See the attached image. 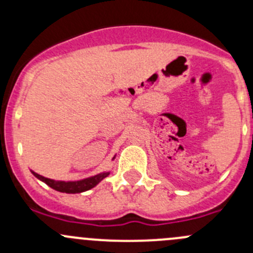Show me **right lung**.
Returning <instances> with one entry per match:
<instances>
[{
	"mask_svg": "<svg viewBox=\"0 0 253 253\" xmlns=\"http://www.w3.org/2000/svg\"><path fill=\"white\" fill-rule=\"evenodd\" d=\"M114 159L115 157L112 158V160ZM30 171H32V174L34 175L35 177L39 178L40 181L46 183V185L50 186L51 188L63 193L85 192V191L95 187L100 181H103L104 178L108 177V176L110 175V171H103L100 172V174H96L94 176H90V177L82 178V180H77V181H56V180H52V178H47V177H44V176L37 174V172L33 171V170H30Z\"/></svg>",
	"mask_w": 253,
	"mask_h": 253,
	"instance_id": "add662e5",
	"label": "right lung"
}]
</instances>
